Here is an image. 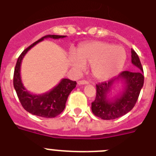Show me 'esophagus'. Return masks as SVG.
I'll return each instance as SVG.
<instances>
[{
	"instance_id": "esophagus-1",
	"label": "esophagus",
	"mask_w": 156,
	"mask_h": 156,
	"mask_svg": "<svg viewBox=\"0 0 156 156\" xmlns=\"http://www.w3.org/2000/svg\"><path fill=\"white\" fill-rule=\"evenodd\" d=\"M77 83H78L79 85H84V84H88L89 82L87 80H79L77 82Z\"/></svg>"
}]
</instances>
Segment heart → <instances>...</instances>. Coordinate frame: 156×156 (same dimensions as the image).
Instances as JSON below:
<instances>
[{"instance_id": "1", "label": "heart", "mask_w": 156, "mask_h": 156, "mask_svg": "<svg viewBox=\"0 0 156 156\" xmlns=\"http://www.w3.org/2000/svg\"><path fill=\"white\" fill-rule=\"evenodd\" d=\"M125 60L123 48L102 41L82 44L76 49V56H69L71 66L76 72H82L84 65H91L92 76L100 80L114 76L123 69Z\"/></svg>"}]
</instances>
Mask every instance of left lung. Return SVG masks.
<instances>
[{
  "label": "left lung",
  "mask_w": 156,
  "mask_h": 156,
  "mask_svg": "<svg viewBox=\"0 0 156 156\" xmlns=\"http://www.w3.org/2000/svg\"><path fill=\"white\" fill-rule=\"evenodd\" d=\"M132 63L139 70L123 71L117 77L96 84V99L92 103V113L102 119H114L129 112L135 106L144 86V70L140 58L132 49ZM122 83L119 93L110 99L108 96L115 85Z\"/></svg>",
  "instance_id": "8db88e82"
}]
</instances>
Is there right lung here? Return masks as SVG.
I'll list each match as a JSON object with an SVG mask.
<instances>
[{
    "label": "right lung",
    "mask_w": 156,
    "mask_h": 156,
    "mask_svg": "<svg viewBox=\"0 0 156 156\" xmlns=\"http://www.w3.org/2000/svg\"><path fill=\"white\" fill-rule=\"evenodd\" d=\"M66 36L58 35H47L41 37V39L36 41L29 48L24 50L18 57L16 67L14 69L13 86L16 90L20 104L28 112L44 118H53L62 112L65 108L67 99L70 92L75 88L76 85V81L69 79H62L57 85L51 89L49 92L43 94H33L29 92L23 85L20 77V66L21 62L25 54L29 50L41 41L47 38L60 39L64 38Z\"/></svg>",
    "instance_id": "obj_1"
}]
</instances>
